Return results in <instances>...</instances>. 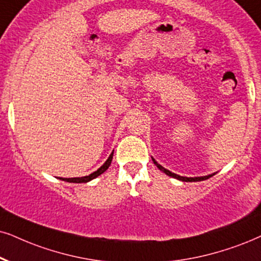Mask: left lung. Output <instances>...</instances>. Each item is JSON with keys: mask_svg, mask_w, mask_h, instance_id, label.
<instances>
[{"mask_svg": "<svg viewBox=\"0 0 261 261\" xmlns=\"http://www.w3.org/2000/svg\"><path fill=\"white\" fill-rule=\"evenodd\" d=\"M151 159H153V158H151ZM153 163H154L155 165H156V167H158V169H159L160 171H163V172L166 173L167 176H170V177H173V178H177V179H179V180H183V182H200V180L208 179L210 177H212V176H213V174H208V176H203V177H195V178L182 177V176H178V174H176V173H172V172H171V171H169V170L164 169V167L161 166V165L158 164L156 161H155L154 159H153Z\"/></svg>", "mask_w": 261, "mask_h": 261, "instance_id": "left-lung-1", "label": "left lung"}]
</instances>
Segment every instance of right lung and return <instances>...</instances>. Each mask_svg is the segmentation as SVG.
<instances>
[{
  "label": "right lung",
  "mask_w": 261,
  "mask_h": 261,
  "mask_svg": "<svg viewBox=\"0 0 261 261\" xmlns=\"http://www.w3.org/2000/svg\"><path fill=\"white\" fill-rule=\"evenodd\" d=\"M112 159H113V153L110 155V158H108L106 163H105L102 166L98 169L97 171H95V172H92L91 174H89V176H85V177H77V178H60L61 180H65V182H70V183H87L89 180L94 179V178H96L97 176H100L101 173H103L105 171H106L108 167H110V165L112 163Z\"/></svg>",
  "instance_id": "add662e5"
}]
</instances>
